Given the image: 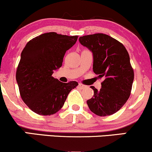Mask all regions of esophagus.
<instances>
[{
	"mask_svg": "<svg viewBox=\"0 0 152 152\" xmlns=\"http://www.w3.org/2000/svg\"><path fill=\"white\" fill-rule=\"evenodd\" d=\"M78 87H79L80 88H81V89H84V88H86V86H85V85L83 84H81V83H79V84H78Z\"/></svg>",
	"mask_w": 152,
	"mask_h": 152,
	"instance_id": "1",
	"label": "esophagus"
}]
</instances>
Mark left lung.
Here are the masks:
<instances>
[{
	"mask_svg": "<svg viewBox=\"0 0 152 152\" xmlns=\"http://www.w3.org/2000/svg\"><path fill=\"white\" fill-rule=\"evenodd\" d=\"M78 41L93 53L94 72L104 78L99 91L91 86L94 94L87 101L88 108L100 116L117 112L128 100L134 81L128 51L119 41L104 34L83 36Z\"/></svg>",
	"mask_w": 152,
	"mask_h": 152,
	"instance_id": "8db88e82",
	"label": "left lung"
}]
</instances>
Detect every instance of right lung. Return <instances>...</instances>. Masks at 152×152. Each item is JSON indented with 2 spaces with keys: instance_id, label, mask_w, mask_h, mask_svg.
Here are the masks:
<instances>
[{
  "instance_id": "obj_1",
  "label": "right lung",
  "mask_w": 152,
  "mask_h": 152,
  "mask_svg": "<svg viewBox=\"0 0 152 152\" xmlns=\"http://www.w3.org/2000/svg\"><path fill=\"white\" fill-rule=\"evenodd\" d=\"M78 36L46 33L27 43L20 55L16 81L20 96L29 109L39 115L56 114L68 95L78 86L76 81L63 83L52 76L61 67L66 50L76 43Z\"/></svg>"
}]
</instances>
